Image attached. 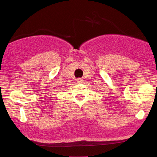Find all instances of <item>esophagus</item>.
Masks as SVG:
<instances>
[{"instance_id": "obj_1", "label": "esophagus", "mask_w": 157, "mask_h": 157, "mask_svg": "<svg viewBox=\"0 0 157 157\" xmlns=\"http://www.w3.org/2000/svg\"><path fill=\"white\" fill-rule=\"evenodd\" d=\"M83 82V79H81V78H79L77 79V82L78 83V84H81V83H82Z\"/></svg>"}]
</instances>
